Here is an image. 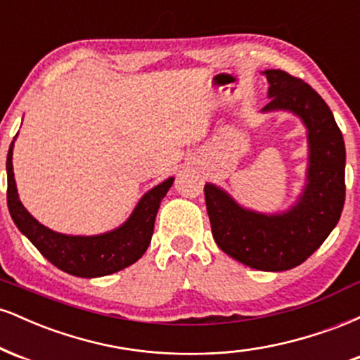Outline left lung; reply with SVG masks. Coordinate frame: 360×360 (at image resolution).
<instances>
[{"mask_svg": "<svg viewBox=\"0 0 360 360\" xmlns=\"http://www.w3.org/2000/svg\"><path fill=\"white\" fill-rule=\"evenodd\" d=\"M271 101L264 111L289 110L308 128V184L300 203L283 214H259L238 206L213 184L205 201L214 242L245 266L288 271L315 252L340 220L345 203V143L333 113L308 82L281 69L264 71Z\"/></svg>", "mask_w": 360, "mask_h": 360, "instance_id": "8db88e82", "label": "left lung"}]
</instances>
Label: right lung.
Here are the masks:
<instances>
[{"label": "right lung", "mask_w": 360, "mask_h": 360, "mask_svg": "<svg viewBox=\"0 0 360 360\" xmlns=\"http://www.w3.org/2000/svg\"><path fill=\"white\" fill-rule=\"evenodd\" d=\"M11 157L13 142L6 157L8 210L20 232L34 243L49 262L77 278H101L125 269L146 254L154 233L155 214L160 200L174 183V177H169L162 184L150 189L140 200L128 221L118 230L96 237H71L44 226L23 208L16 193Z\"/></svg>", "instance_id": "right-lung-1"}]
</instances>
